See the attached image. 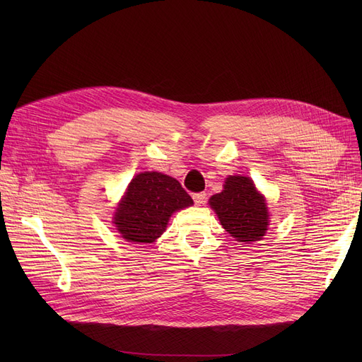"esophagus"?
I'll use <instances>...</instances> for the list:
<instances>
[{
	"mask_svg": "<svg viewBox=\"0 0 362 362\" xmlns=\"http://www.w3.org/2000/svg\"><path fill=\"white\" fill-rule=\"evenodd\" d=\"M192 198H194V202L197 205H202L205 202V199H206V194L205 192H198V194H194Z\"/></svg>",
	"mask_w": 362,
	"mask_h": 362,
	"instance_id": "1",
	"label": "esophagus"
}]
</instances>
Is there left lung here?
Masks as SVG:
<instances>
[{
    "mask_svg": "<svg viewBox=\"0 0 362 362\" xmlns=\"http://www.w3.org/2000/svg\"><path fill=\"white\" fill-rule=\"evenodd\" d=\"M210 205L226 232L238 242L259 240L267 230V205L250 177H227L223 192L213 195Z\"/></svg>",
    "mask_w": 362,
    "mask_h": 362,
    "instance_id": "left-lung-1",
    "label": "left lung"
}]
</instances>
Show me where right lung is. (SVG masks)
<instances>
[{
	"label": "right lung",
	"mask_w": 362,
	"mask_h": 362,
	"mask_svg": "<svg viewBox=\"0 0 362 362\" xmlns=\"http://www.w3.org/2000/svg\"><path fill=\"white\" fill-rule=\"evenodd\" d=\"M192 204L176 179L145 171L132 179L114 214V224L126 240L151 243L165 230L171 214Z\"/></svg>",
	"instance_id": "1"
}]
</instances>
